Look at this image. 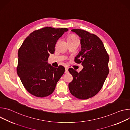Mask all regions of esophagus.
<instances>
[{
  "mask_svg": "<svg viewBox=\"0 0 130 130\" xmlns=\"http://www.w3.org/2000/svg\"><path fill=\"white\" fill-rule=\"evenodd\" d=\"M65 73H67L68 72V67H65Z\"/></svg>",
  "mask_w": 130,
  "mask_h": 130,
  "instance_id": "34e87169",
  "label": "esophagus"
}]
</instances>
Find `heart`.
Here are the masks:
<instances>
[{
	"label": "heart",
	"mask_w": 130,
	"mask_h": 130,
	"mask_svg": "<svg viewBox=\"0 0 130 130\" xmlns=\"http://www.w3.org/2000/svg\"><path fill=\"white\" fill-rule=\"evenodd\" d=\"M77 40H79L78 37L74 34L70 35L69 36H68V38H67L68 42H72V41H76Z\"/></svg>",
	"instance_id": "1"
}]
</instances>
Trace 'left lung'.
Here are the masks:
<instances>
[{"mask_svg": "<svg viewBox=\"0 0 130 130\" xmlns=\"http://www.w3.org/2000/svg\"><path fill=\"white\" fill-rule=\"evenodd\" d=\"M81 39V50L75 62L82 63L79 72L70 68L73 77L68 84L70 93L79 99H87L97 94L102 88L109 72V56L100 39L96 35L82 29H72Z\"/></svg>", "mask_w": 130, "mask_h": 130, "instance_id": "8db88e82", "label": "left lung"}]
</instances>
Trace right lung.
Listing matches in <instances>:
<instances>
[{"instance_id":"right-lung-1","label":"right lung","mask_w":130,"mask_h":130,"mask_svg":"<svg viewBox=\"0 0 130 130\" xmlns=\"http://www.w3.org/2000/svg\"><path fill=\"white\" fill-rule=\"evenodd\" d=\"M68 29L45 27L28 36L18 51L17 73L26 89L37 97L51 95L65 71L63 66L48 64L59 39Z\"/></svg>"}]
</instances>
